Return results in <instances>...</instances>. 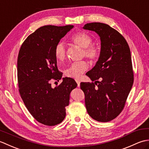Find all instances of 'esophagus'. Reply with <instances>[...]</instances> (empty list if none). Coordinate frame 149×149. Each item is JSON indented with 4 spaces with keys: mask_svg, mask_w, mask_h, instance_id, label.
Returning a JSON list of instances; mask_svg holds the SVG:
<instances>
[{
    "mask_svg": "<svg viewBox=\"0 0 149 149\" xmlns=\"http://www.w3.org/2000/svg\"><path fill=\"white\" fill-rule=\"evenodd\" d=\"M75 81H76V83L77 84V86L79 87V86H80V81L78 80V79H75Z\"/></svg>",
    "mask_w": 149,
    "mask_h": 149,
    "instance_id": "esophagus-1",
    "label": "esophagus"
}]
</instances>
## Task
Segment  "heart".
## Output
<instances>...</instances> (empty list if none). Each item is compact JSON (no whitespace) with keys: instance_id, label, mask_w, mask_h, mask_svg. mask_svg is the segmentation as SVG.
Returning <instances> with one entry per match:
<instances>
[{"instance_id":"1","label":"heart","mask_w":149,"mask_h":149,"mask_svg":"<svg viewBox=\"0 0 149 149\" xmlns=\"http://www.w3.org/2000/svg\"><path fill=\"white\" fill-rule=\"evenodd\" d=\"M70 42L78 47L83 49L82 56L86 57L91 63L97 61L99 57V51L96 47L93 45L92 38L85 32H79L74 34L70 38ZM56 58L60 61H64L66 58V46L65 43L59 42L56 44L54 49ZM88 63L85 61H81L73 63L72 64L65 70L66 76L71 78L78 79L81 75L88 69Z\"/></svg>"}]
</instances>
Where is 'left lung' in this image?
I'll use <instances>...</instances> for the list:
<instances>
[{
	"label": "left lung",
	"instance_id": "obj_1",
	"mask_svg": "<svg viewBox=\"0 0 149 149\" xmlns=\"http://www.w3.org/2000/svg\"><path fill=\"white\" fill-rule=\"evenodd\" d=\"M84 29L100 36V56L86 75L92 83H81L88 113L98 122H107L120 115L134 81L131 51L121 34L109 25L93 22Z\"/></svg>",
	"mask_w": 149,
	"mask_h": 149
}]
</instances>
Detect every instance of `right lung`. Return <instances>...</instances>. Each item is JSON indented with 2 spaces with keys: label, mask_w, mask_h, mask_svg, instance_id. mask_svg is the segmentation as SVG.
Segmentation results:
<instances>
[{
  "label": "right lung",
  "mask_w": 149,
  "mask_h": 149,
  "mask_svg": "<svg viewBox=\"0 0 149 149\" xmlns=\"http://www.w3.org/2000/svg\"><path fill=\"white\" fill-rule=\"evenodd\" d=\"M74 26H45L28 36L20 47L17 60L19 93L25 106L38 122L53 126L66 116L70 94L77 84L72 78L63 77L58 86L51 80L62 77L57 66L54 49Z\"/></svg>",
  "instance_id": "obj_1"
}]
</instances>
